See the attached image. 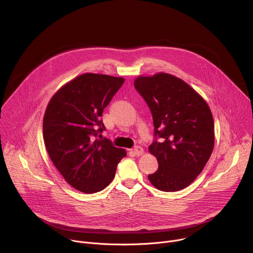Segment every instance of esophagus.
<instances>
[{
	"label": "esophagus",
	"instance_id": "34e87169",
	"mask_svg": "<svg viewBox=\"0 0 253 253\" xmlns=\"http://www.w3.org/2000/svg\"><path fill=\"white\" fill-rule=\"evenodd\" d=\"M133 152H134L135 155L140 156V155H142V154L144 153V150H143V148H142L141 146H135V147L133 148Z\"/></svg>",
	"mask_w": 253,
	"mask_h": 253
}]
</instances>
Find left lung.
Here are the masks:
<instances>
[{
	"label": "left lung",
	"instance_id": "8db88e82",
	"mask_svg": "<svg viewBox=\"0 0 253 253\" xmlns=\"http://www.w3.org/2000/svg\"><path fill=\"white\" fill-rule=\"evenodd\" d=\"M134 87L152 114L155 140L149 146L158 161L148 179L157 189L179 191L201 173L214 147V121L205 100L187 83L158 73L138 77Z\"/></svg>",
	"mask_w": 253,
	"mask_h": 253
}]
</instances>
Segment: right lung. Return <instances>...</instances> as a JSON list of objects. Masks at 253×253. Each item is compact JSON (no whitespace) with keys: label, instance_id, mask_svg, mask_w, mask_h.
<instances>
[{"label":"right lung","instance_id":"right-lung-1","mask_svg":"<svg viewBox=\"0 0 253 253\" xmlns=\"http://www.w3.org/2000/svg\"><path fill=\"white\" fill-rule=\"evenodd\" d=\"M124 81L83 74L64 85L47 106L43 121L47 152L66 181L84 193L109 185L118 163L126 156L124 149L101 138L106 128L100 118Z\"/></svg>","mask_w":253,"mask_h":253}]
</instances>
